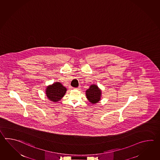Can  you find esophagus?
<instances>
[{"instance_id":"1","label":"esophagus","mask_w":160,"mask_h":160,"mask_svg":"<svg viewBox=\"0 0 160 160\" xmlns=\"http://www.w3.org/2000/svg\"><path fill=\"white\" fill-rule=\"evenodd\" d=\"M74 89H75V90H79L80 89H79V88H75Z\"/></svg>"}]
</instances>
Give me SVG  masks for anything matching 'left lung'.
Segmentation results:
<instances>
[{
  "instance_id": "8db88e82",
  "label": "left lung",
  "mask_w": 160,
  "mask_h": 160,
  "mask_svg": "<svg viewBox=\"0 0 160 160\" xmlns=\"http://www.w3.org/2000/svg\"><path fill=\"white\" fill-rule=\"evenodd\" d=\"M86 96L88 101L92 104L98 103L101 100V91L98 85L92 84L86 91Z\"/></svg>"
}]
</instances>
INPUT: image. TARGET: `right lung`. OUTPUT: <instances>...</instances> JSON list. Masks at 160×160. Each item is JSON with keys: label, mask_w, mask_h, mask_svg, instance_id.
Listing matches in <instances>:
<instances>
[{"label": "right lung", "mask_w": 160, "mask_h": 160, "mask_svg": "<svg viewBox=\"0 0 160 160\" xmlns=\"http://www.w3.org/2000/svg\"><path fill=\"white\" fill-rule=\"evenodd\" d=\"M67 91V88L59 82H56L46 88V96L49 100L58 102L60 100Z\"/></svg>", "instance_id": "add662e5"}]
</instances>
